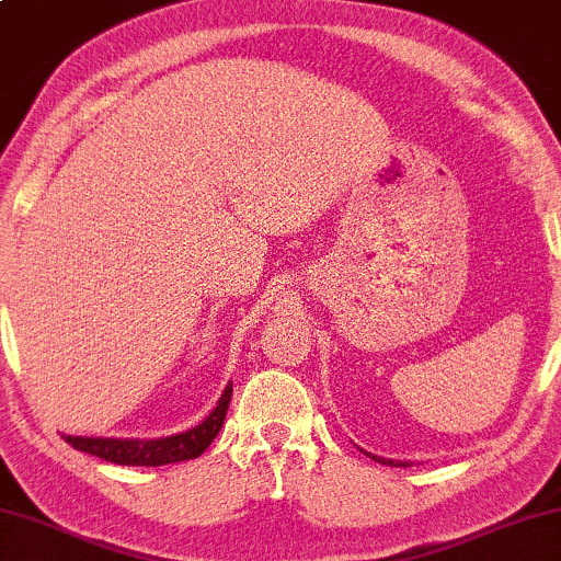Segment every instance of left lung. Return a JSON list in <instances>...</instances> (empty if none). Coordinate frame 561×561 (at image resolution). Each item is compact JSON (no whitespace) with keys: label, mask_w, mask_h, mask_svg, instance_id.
<instances>
[{"label":"left lung","mask_w":561,"mask_h":561,"mask_svg":"<svg viewBox=\"0 0 561 561\" xmlns=\"http://www.w3.org/2000/svg\"><path fill=\"white\" fill-rule=\"evenodd\" d=\"M370 458H375V461H380V463H386V458H378V456H373V454H367ZM388 463H396V461H388ZM403 466H408V463H403Z\"/></svg>","instance_id":"obj_1"}]
</instances>
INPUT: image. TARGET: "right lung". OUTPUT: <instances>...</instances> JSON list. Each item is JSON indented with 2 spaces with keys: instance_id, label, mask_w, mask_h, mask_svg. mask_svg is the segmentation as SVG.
<instances>
[{
  "instance_id": "1",
  "label": "right lung",
  "mask_w": 561,
  "mask_h": 561,
  "mask_svg": "<svg viewBox=\"0 0 561 561\" xmlns=\"http://www.w3.org/2000/svg\"><path fill=\"white\" fill-rule=\"evenodd\" d=\"M231 382L224 390L219 403L196 428L175 433V436L165 438H82V436H62L72 448L82 450V454L105 458V461L118 466H165L188 461V458H198L204 450L211 446V440L219 436L224 417L229 411L231 400Z\"/></svg>"
}]
</instances>
